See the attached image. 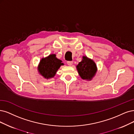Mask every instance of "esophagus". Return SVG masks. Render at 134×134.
<instances>
[{"label": "esophagus", "instance_id": "esophagus-1", "mask_svg": "<svg viewBox=\"0 0 134 134\" xmlns=\"http://www.w3.org/2000/svg\"><path fill=\"white\" fill-rule=\"evenodd\" d=\"M67 64H68V66H72V64H73V61H68L67 62Z\"/></svg>", "mask_w": 134, "mask_h": 134}]
</instances>
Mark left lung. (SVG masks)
Masks as SVG:
<instances>
[{
	"instance_id": "1",
	"label": "left lung",
	"mask_w": 134,
	"mask_h": 134,
	"mask_svg": "<svg viewBox=\"0 0 134 134\" xmlns=\"http://www.w3.org/2000/svg\"><path fill=\"white\" fill-rule=\"evenodd\" d=\"M76 68L79 75L83 80L91 81L97 72L95 62L86 56L82 57V61L79 62Z\"/></svg>"
}]
</instances>
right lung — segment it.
Instances as JSON below:
<instances>
[{
    "mask_svg": "<svg viewBox=\"0 0 134 134\" xmlns=\"http://www.w3.org/2000/svg\"><path fill=\"white\" fill-rule=\"evenodd\" d=\"M56 56L55 54H51L45 58H42L39 62L38 72L40 75L47 80L53 78L58 69L64 65L62 61Z\"/></svg>",
    "mask_w": 134,
    "mask_h": 134,
    "instance_id": "add662e5",
    "label": "right lung"
}]
</instances>
